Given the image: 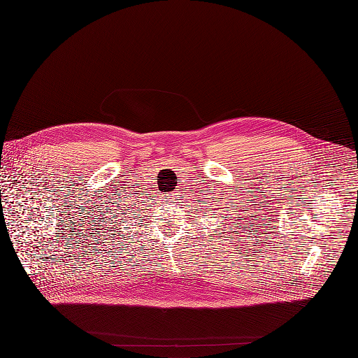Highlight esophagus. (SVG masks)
Returning <instances> with one entry per match:
<instances>
[{
    "mask_svg": "<svg viewBox=\"0 0 358 358\" xmlns=\"http://www.w3.org/2000/svg\"><path fill=\"white\" fill-rule=\"evenodd\" d=\"M173 194H174V193H173Z\"/></svg>",
    "mask_w": 358,
    "mask_h": 358,
    "instance_id": "34e87169",
    "label": "esophagus"
}]
</instances>
